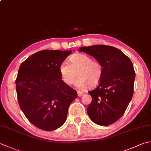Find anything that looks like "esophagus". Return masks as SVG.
Returning a JSON list of instances; mask_svg holds the SVG:
<instances>
[{"label": "esophagus", "instance_id": "obj_1", "mask_svg": "<svg viewBox=\"0 0 151 151\" xmlns=\"http://www.w3.org/2000/svg\"><path fill=\"white\" fill-rule=\"evenodd\" d=\"M83 92H82V91H77V94H78V97H81V96H82V95H83Z\"/></svg>", "mask_w": 151, "mask_h": 151}]
</instances>
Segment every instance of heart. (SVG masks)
<instances>
[{
	"label": "heart",
	"instance_id": "1",
	"mask_svg": "<svg viewBox=\"0 0 151 151\" xmlns=\"http://www.w3.org/2000/svg\"><path fill=\"white\" fill-rule=\"evenodd\" d=\"M59 69L62 80L67 85L73 84L78 76L76 86L81 90L96 86L101 81L103 74L101 63L84 54L73 55L70 58V63L62 62Z\"/></svg>",
	"mask_w": 151,
	"mask_h": 151
}]
</instances>
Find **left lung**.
<instances>
[{
    "instance_id": "1",
    "label": "left lung",
    "mask_w": 151,
    "mask_h": 151,
    "mask_svg": "<svg viewBox=\"0 0 151 151\" xmlns=\"http://www.w3.org/2000/svg\"><path fill=\"white\" fill-rule=\"evenodd\" d=\"M78 51L93 56L103 67L101 81L89 91L92 101L87 113L97 124L111 125L124 114L132 98L135 78L132 62L121 50L110 46L82 47Z\"/></svg>"
}]
</instances>
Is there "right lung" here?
<instances>
[{
	"label": "right lung",
	"instance_id": "add662e5",
	"mask_svg": "<svg viewBox=\"0 0 151 151\" xmlns=\"http://www.w3.org/2000/svg\"><path fill=\"white\" fill-rule=\"evenodd\" d=\"M71 50H44L21 64L16 80L19 105L38 128L52 131L65 122L68 109L76 97L75 90L61 79L60 65Z\"/></svg>",
	"mask_w": 151,
	"mask_h": 151
}]
</instances>
